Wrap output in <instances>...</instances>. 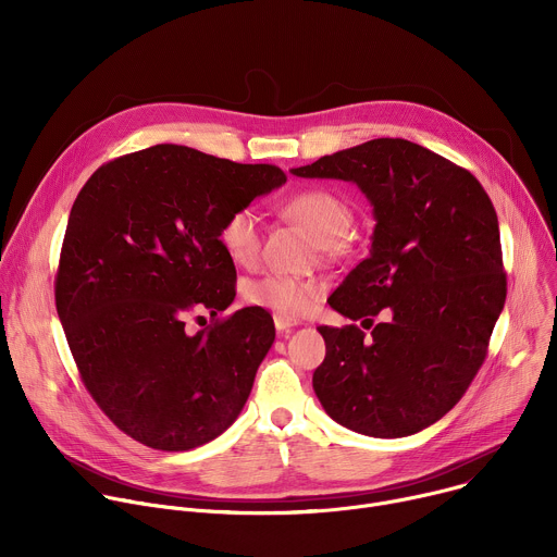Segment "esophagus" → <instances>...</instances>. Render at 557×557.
Masks as SVG:
<instances>
[{
    "mask_svg": "<svg viewBox=\"0 0 557 557\" xmlns=\"http://www.w3.org/2000/svg\"><path fill=\"white\" fill-rule=\"evenodd\" d=\"M273 320H275V329H277V333H288L293 326H297V324H299L297 320H293V317H286V314H275Z\"/></svg>",
    "mask_w": 557,
    "mask_h": 557,
    "instance_id": "obj_1",
    "label": "esophagus"
}]
</instances>
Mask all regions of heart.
<instances>
[{
	"label": "heart",
	"instance_id": "heart-1",
	"mask_svg": "<svg viewBox=\"0 0 557 557\" xmlns=\"http://www.w3.org/2000/svg\"><path fill=\"white\" fill-rule=\"evenodd\" d=\"M284 213L301 224L312 240L326 249H339L350 233L355 209L337 191L312 187L286 200ZM262 215L258 209L245 205L233 209L220 224L218 240L224 253L240 267H253L262 251ZM320 286L310 280L290 275H264L247 286V299L256 306L269 308L277 314H299L308 308Z\"/></svg>",
	"mask_w": 557,
	"mask_h": 557
}]
</instances>
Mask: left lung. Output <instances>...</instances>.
<instances>
[{
  "label": "left lung",
  "mask_w": 557,
  "mask_h": 557,
  "mask_svg": "<svg viewBox=\"0 0 557 557\" xmlns=\"http://www.w3.org/2000/svg\"><path fill=\"white\" fill-rule=\"evenodd\" d=\"M352 181L374 207L372 249L329 297L359 326H320L312 374L344 428L401 438L445 417L481 370L507 297L496 209L467 170L406 138H374L293 170Z\"/></svg>",
  "instance_id": "1"
}]
</instances>
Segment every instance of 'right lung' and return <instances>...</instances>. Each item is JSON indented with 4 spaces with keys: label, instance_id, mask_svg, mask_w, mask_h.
<instances>
[{
    "label": "right lung",
    "instance_id": "obj_1",
    "mask_svg": "<svg viewBox=\"0 0 557 557\" xmlns=\"http://www.w3.org/2000/svg\"><path fill=\"white\" fill-rule=\"evenodd\" d=\"M286 183L275 165H240L185 145H153L101 165L78 191L54 301L74 363L106 417L134 441L187 451L243 412L275 339L273 317L243 308L218 231L237 207Z\"/></svg>",
    "mask_w": 557,
    "mask_h": 557
}]
</instances>
